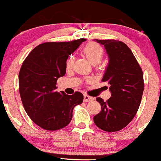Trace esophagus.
Returning a JSON list of instances; mask_svg holds the SVG:
<instances>
[{"label": "esophagus", "instance_id": "1", "mask_svg": "<svg viewBox=\"0 0 161 161\" xmlns=\"http://www.w3.org/2000/svg\"><path fill=\"white\" fill-rule=\"evenodd\" d=\"M94 100V98L93 97L89 96L88 95H84V102H91V101Z\"/></svg>", "mask_w": 161, "mask_h": 161}]
</instances>
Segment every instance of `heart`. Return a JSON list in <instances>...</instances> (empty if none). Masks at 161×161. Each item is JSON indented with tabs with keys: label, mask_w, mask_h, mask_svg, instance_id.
I'll list each match as a JSON object with an SVG mask.
<instances>
[{
	"label": "heart",
	"mask_w": 161,
	"mask_h": 161,
	"mask_svg": "<svg viewBox=\"0 0 161 161\" xmlns=\"http://www.w3.org/2000/svg\"><path fill=\"white\" fill-rule=\"evenodd\" d=\"M83 54L86 59L93 66L98 64L103 59L104 51L99 45L96 43L88 44L83 49ZM73 63V58L69 57L66 61L67 69L71 68Z\"/></svg>",
	"instance_id": "b5f03b06"
}]
</instances>
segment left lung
<instances>
[{"label":"left lung","instance_id":"1","mask_svg":"<svg viewBox=\"0 0 161 161\" xmlns=\"http://www.w3.org/2000/svg\"><path fill=\"white\" fill-rule=\"evenodd\" d=\"M105 47L108 56L102 82L110 85L111 98L104 102L96 98L102 110L94 116V123L108 132L121 130L138 110L144 92L143 72L129 47L115 40H95Z\"/></svg>","mask_w":161,"mask_h":161}]
</instances>
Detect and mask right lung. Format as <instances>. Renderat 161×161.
I'll return each instance as SVG.
<instances>
[{
    "label": "right lung",
    "mask_w": 161,
    "mask_h": 161,
    "mask_svg": "<svg viewBox=\"0 0 161 161\" xmlns=\"http://www.w3.org/2000/svg\"><path fill=\"white\" fill-rule=\"evenodd\" d=\"M85 39L70 42H49L35 47L19 72V91L26 114L36 125L48 130H59L71 121L74 107L83 95L56 91V82L66 72V60Z\"/></svg>",
    "instance_id": "right-lung-1"
}]
</instances>
